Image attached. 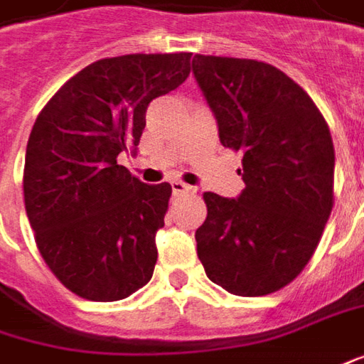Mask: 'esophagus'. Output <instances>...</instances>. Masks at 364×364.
I'll return each mask as SVG.
<instances>
[{"label": "esophagus", "mask_w": 364, "mask_h": 364, "mask_svg": "<svg viewBox=\"0 0 364 364\" xmlns=\"http://www.w3.org/2000/svg\"><path fill=\"white\" fill-rule=\"evenodd\" d=\"M171 189H173V195H185V193H195V189H193L191 185H185L183 181H173Z\"/></svg>", "instance_id": "obj_1"}]
</instances>
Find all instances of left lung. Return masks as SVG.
I'll return each instance as SVG.
<instances>
[{"mask_svg": "<svg viewBox=\"0 0 364 364\" xmlns=\"http://www.w3.org/2000/svg\"><path fill=\"white\" fill-rule=\"evenodd\" d=\"M191 69L223 147L243 153L245 181L237 199L203 195L199 261L233 295L275 293L305 269L333 209L327 123L303 87L269 63L195 55Z\"/></svg>", "mask_w": 364, "mask_h": 364, "instance_id": "1", "label": "left lung"}]
</instances>
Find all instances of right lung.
I'll return each mask as SVG.
<instances>
[{
  "instance_id": "add662e5",
  "label": "right lung",
  "mask_w": 364,
  "mask_h": 364,
  "mask_svg": "<svg viewBox=\"0 0 364 364\" xmlns=\"http://www.w3.org/2000/svg\"><path fill=\"white\" fill-rule=\"evenodd\" d=\"M191 53L99 59L69 79L36 119L23 199L47 267L89 301H119L157 263L171 185H147L117 163L137 155L145 111L189 75Z\"/></svg>"
}]
</instances>
